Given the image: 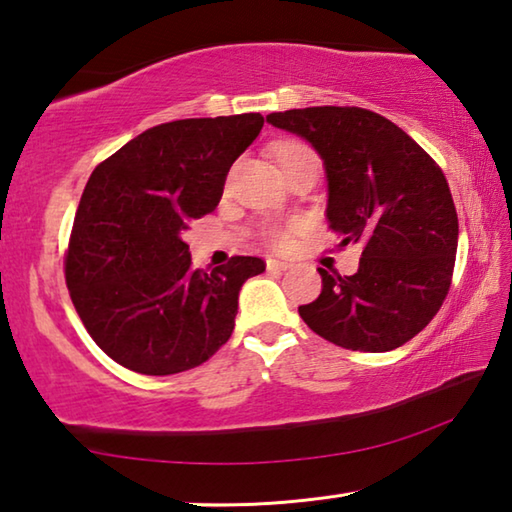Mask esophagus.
Returning a JSON list of instances; mask_svg holds the SVG:
<instances>
[{
  "label": "esophagus",
  "mask_w": 512,
  "mask_h": 512,
  "mask_svg": "<svg viewBox=\"0 0 512 512\" xmlns=\"http://www.w3.org/2000/svg\"><path fill=\"white\" fill-rule=\"evenodd\" d=\"M268 271H289L291 262H284V259H266Z\"/></svg>",
  "instance_id": "1"
}]
</instances>
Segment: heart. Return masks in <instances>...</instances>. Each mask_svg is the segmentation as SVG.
I'll return each instance as SVG.
<instances>
[{"mask_svg": "<svg viewBox=\"0 0 512 512\" xmlns=\"http://www.w3.org/2000/svg\"><path fill=\"white\" fill-rule=\"evenodd\" d=\"M271 155H273V160L277 162V167H280V169H282V167H289V164L298 162V160H302V158L316 160L314 151H311L307 144H302V142H298V140H282V142L273 144V146H271ZM271 241H273L275 246L287 244V241H289V232H287V230H271Z\"/></svg>", "mask_w": 512, "mask_h": 512, "instance_id": "1", "label": "heart"}]
</instances>
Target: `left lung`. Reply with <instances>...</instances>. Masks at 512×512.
<instances>
[{"instance_id": "1", "label": "left lung", "mask_w": 512, "mask_h": 512, "mask_svg": "<svg viewBox=\"0 0 512 512\" xmlns=\"http://www.w3.org/2000/svg\"><path fill=\"white\" fill-rule=\"evenodd\" d=\"M266 121L307 140L327 178V221L339 246L361 244L359 271L323 277L298 307L329 343L388 352L429 325L452 284L458 216L436 162L391 119L363 108L271 112Z\"/></svg>"}]
</instances>
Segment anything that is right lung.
Masks as SVG:
<instances>
[{"instance_id": "add662e5", "label": "right lung", "mask_w": 512, "mask_h": 512, "mask_svg": "<svg viewBox=\"0 0 512 512\" xmlns=\"http://www.w3.org/2000/svg\"><path fill=\"white\" fill-rule=\"evenodd\" d=\"M264 126L259 112L153 126L103 160L85 185L65 280L94 343L142 375L201 366L235 329L259 257L192 268V219L221 201L225 176Z\"/></svg>"}]
</instances>
